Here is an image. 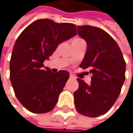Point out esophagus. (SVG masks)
I'll return each mask as SVG.
<instances>
[{
  "mask_svg": "<svg viewBox=\"0 0 133 133\" xmlns=\"http://www.w3.org/2000/svg\"><path fill=\"white\" fill-rule=\"evenodd\" d=\"M69 78H73V79H74V78H75V76H74L73 75H71V74L70 75V76H69Z\"/></svg>",
  "mask_w": 133,
  "mask_h": 133,
  "instance_id": "obj_1",
  "label": "esophagus"
}]
</instances>
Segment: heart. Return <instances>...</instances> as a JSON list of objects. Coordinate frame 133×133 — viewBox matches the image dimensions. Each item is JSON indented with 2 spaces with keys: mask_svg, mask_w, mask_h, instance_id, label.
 <instances>
[{
  "mask_svg": "<svg viewBox=\"0 0 133 133\" xmlns=\"http://www.w3.org/2000/svg\"><path fill=\"white\" fill-rule=\"evenodd\" d=\"M76 40H80V38H75L73 41H76Z\"/></svg>",
  "mask_w": 133,
  "mask_h": 133,
  "instance_id": "b5f03b06",
  "label": "heart"
}]
</instances>
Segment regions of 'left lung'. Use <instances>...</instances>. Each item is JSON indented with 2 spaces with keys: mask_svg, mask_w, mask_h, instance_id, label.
I'll return each mask as SVG.
<instances>
[{
  "mask_svg": "<svg viewBox=\"0 0 133 133\" xmlns=\"http://www.w3.org/2000/svg\"><path fill=\"white\" fill-rule=\"evenodd\" d=\"M78 35L86 41L87 50L80 67L89 69L90 85L77 78L74 92L77 111L85 116L105 114L114 105L125 82V62L116 41L104 30L89 25L77 26Z\"/></svg>",
  "mask_w": 133,
  "mask_h": 133,
  "instance_id": "obj_1",
  "label": "left lung"
}]
</instances>
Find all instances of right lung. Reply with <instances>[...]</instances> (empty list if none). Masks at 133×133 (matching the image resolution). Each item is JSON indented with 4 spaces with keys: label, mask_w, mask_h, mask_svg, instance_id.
<instances>
[{
    "label": "right lung",
    "mask_w": 133,
    "mask_h": 133,
    "mask_svg": "<svg viewBox=\"0 0 133 133\" xmlns=\"http://www.w3.org/2000/svg\"><path fill=\"white\" fill-rule=\"evenodd\" d=\"M77 35L75 24L38 19L19 35L10 62V80L21 105L33 113L51 111L69 78V72L54 73L43 62L57 47Z\"/></svg>",
    "instance_id": "obj_1"
}]
</instances>
